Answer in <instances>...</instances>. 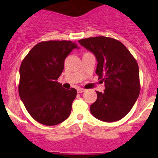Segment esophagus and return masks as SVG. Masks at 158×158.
<instances>
[{
    "label": "esophagus",
    "instance_id": "obj_1",
    "mask_svg": "<svg viewBox=\"0 0 158 158\" xmlns=\"http://www.w3.org/2000/svg\"><path fill=\"white\" fill-rule=\"evenodd\" d=\"M84 92H85V89H77L78 93H84Z\"/></svg>",
    "mask_w": 158,
    "mask_h": 158
}]
</instances>
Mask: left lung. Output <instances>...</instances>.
Returning <instances> with one entry per match:
<instances>
[{
  "mask_svg": "<svg viewBox=\"0 0 158 158\" xmlns=\"http://www.w3.org/2000/svg\"><path fill=\"white\" fill-rule=\"evenodd\" d=\"M79 43L94 54L96 73L104 82L103 93L90 106L92 115L104 122H115L131 111L140 93L139 69L136 60L118 40L98 36L83 39Z\"/></svg>",
  "mask_w": 158,
  "mask_h": 158,
  "instance_id": "obj_1",
  "label": "left lung"
}]
</instances>
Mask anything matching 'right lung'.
Instances as JSON below:
<instances>
[{
	"mask_svg": "<svg viewBox=\"0 0 158 158\" xmlns=\"http://www.w3.org/2000/svg\"><path fill=\"white\" fill-rule=\"evenodd\" d=\"M74 48L71 41H44L29 51L19 68V94L35 120L54 126L69 116L77 90L62 87L57 80L65 59Z\"/></svg>",
	"mask_w": 158,
	"mask_h": 158,
	"instance_id": "1",
	"label": "right lung"
}]
</instances>
